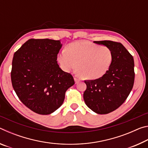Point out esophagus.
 I'll return each mask as SVG.
<instances>
[{
  "label": "esophagus",
  "instance_id": "34e87169",
  "mask_svg": "<svg viewBox=\"0 0 148 148\" xmlns=\"http://www.w3.org/2000/svg\"><path fill=\"white\" fill-rule=\"evenodd\" d=\"M74 81H75V83L77 84L80 81V79L77 78V77H74Z\"/></svg>",
  "mask_w": 148,
  "mask_h": 148
}]
</instances>
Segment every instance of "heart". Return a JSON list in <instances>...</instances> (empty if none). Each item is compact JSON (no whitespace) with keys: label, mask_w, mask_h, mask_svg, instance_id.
I'll list each match as a JSON object with an SVG mask.
<instances>
[{"label":"heart","mask_w":148,"mask_h":148,"mask_svg":"<svg viewBox=\"0 0 148 148\" xmlns=\"http://www.w3.org/2000/svg\"><path fill=\"white\" fill-rule=\"evenodd\" d=\"M65 51L57 56L61 68L70 72L77 67V73L86 79L103 77L114 61L113 51L109 47L88 41L72 42L67 45Z\"/></svg>","instance_id":"obj_1"}]
</instances>
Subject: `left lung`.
<instances>
[{
    "label": "left lung",
    "instance_id": "left-lung-1",
    "mask_svg": "<svg viewBox=\"0 0 148 148\" xmlns=\"http://www.w3.org/2000/svg\"><path fill=\"white\" fill-rule=\"evenodd\" d=\"M94 43L109 47L114 54L111 67L103 77L85 81L87 89L84 99L90 109L99 114L114 111L123 103L133 87L134 59L119 42L110 40Z\"/></svg>",
    "mask_w": 148,
    "mask_h": 148
}]
</instances>
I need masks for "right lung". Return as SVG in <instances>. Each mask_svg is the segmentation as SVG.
<instances>
[{"mask_svg": "<svg viewBox=\"0 0 148 148\" xmlns=\"http://www.w3.org/2000/svg\"><path fill=\"white\" fill-rule=\"evenodd\" d=\"M60 40L30 39L14 53L11 80L23 104L38 114L48 115L63 103L73 77L57 64Z\"/></svg>", "mask_w": 148, "mask_h": 148, "instance_id": "right-lung-1", "label": "right lung"}]
</instances>
